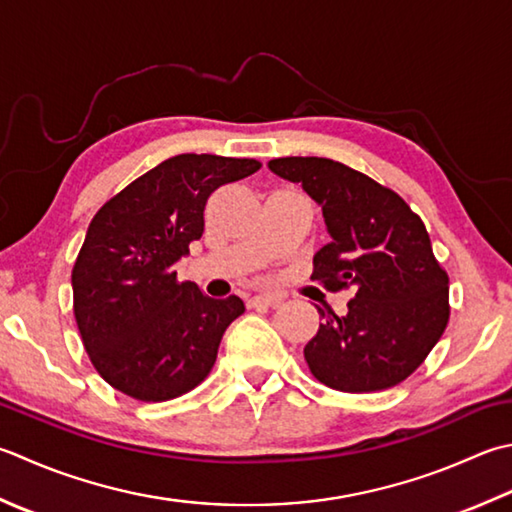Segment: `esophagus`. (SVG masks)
Instances as JSON below:
<instances>
[{
	"label": "esophagus",
	"instance_id": "1",
	"mask_svg": "<svg viewBox=\"0 0 512 512\" xmlns=\"http://www.w3.org/2000/svg\"><path fill=\"white\" fill-rule=\"evenodd\" d=\"M282 304V297L273 295V293H262V295H253L248 299L250 308H275Z\"/></svg>",
	"mask_w": 512,
	"mask_h": 512
}]
</instances>
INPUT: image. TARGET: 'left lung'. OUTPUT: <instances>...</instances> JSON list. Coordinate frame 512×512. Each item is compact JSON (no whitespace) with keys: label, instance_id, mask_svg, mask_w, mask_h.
Masks as SVG:
<instances>
[{"label":"left lung","instance_id":"obj_1","mask_svg":"<svg viewBox=\"0 0 512 512\" xmlns=\"http://www.w3.org/2000/svg\"><path fill=\"white\" fill-rule=\"evenodd\" d=\"M268 168L322 206L330 244L313 279L353 286L348 313L324 322L304 348L310 373L344 393L384 390L415 373L448 324V275L419 215L375 179L326 157H279Z\"/></svg>","mask_w":512,"mask_h":512}]
</instances>
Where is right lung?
Wrapping results in <instances>:
<instances>
[{
    "label": "right lung",
    "instance_id": "obj_1",
    "mask_svg": "<svg viewBox=\"0 0 512 512\" xmlns=\"http://www.w3.org/2000/svg\"><path fill=\"white\" fill-rule=\"evenodd\" d=\"M257 159L184 153L166 159L97 210L73 266V310L90 362L139 402L202 384L224 330L244 313L177 282L175 264L204 233L213 190L259 170Z\"/></svg>",
    "mask_w": 512,
    "mask_h": 512
}]
</instances>
